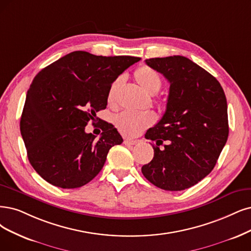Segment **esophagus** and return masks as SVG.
<instances>
[{"label": "esophagus", "mask_w": 251, "mask_h": 251, "mask_svg": "<svg viewBox=\"0 0 251 251\" xmlns=\"http://www.w3.org/2000/svg\"><path fill=\"white\" fill-rule=\"evenodd\" d=\"M137 144L136 140H132V138H126L124 140V145L125 146H134Z\"/></svg>", "instance_id": "1"}]
</instances>
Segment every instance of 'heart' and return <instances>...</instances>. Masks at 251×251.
<instances>
[{
    "mask_svg": "<svg viewBox=\"0 0 251 251\" xmlns=\"http://www.w3.org/2000/svg\"><path fill=\"white\" fill-rule=\"evenodd\" d=\"M134 79L141 89L148 95H155L162 86V78L160 74L149 66H141L134 71ZM122 79L120 77L115 79L107 91V102L110 105H115L117 94L121 87ZM155 117L147 111H123L116 116L114 122L118 130L125 136H136L141 134L146 128L152 125Z\"/></svg>",
    "mask_w": 251,
    "mask_h": 251,
    "instance_id": "1",
    "label": "heart"
}]
</instances>
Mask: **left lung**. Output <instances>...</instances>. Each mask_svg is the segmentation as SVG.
<instances>
[{
  "instance_id": "8db88e82",
  "label": "left lung",
  "mask_w": 251,
  "mask_h": 251,
  "mask_svg": "<svg viewBox=\"0 0 251 251\" xmlns=\"http://www.w3.org/2000/svg\"><path fill=\"white\" fill-rule=\"evenodd\" d=\"M170 82L165 113L145 134L154 157L142 173L169 191L189 188L208 176L228 136L227 104L219 81L182 55L146 60Z\"/></svg>"
}]
</instances>
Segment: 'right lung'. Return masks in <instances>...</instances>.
<instances>
[{"label":"right lung","mask_w":251,"mask_h":251,"mask_svg":"<svg viewBox=\"0 0 251 251\" xmlns=\"http://www.w3.org/2000/svg\"><path fill=\"white\" fill-rule=\"evenodd\" d=\"M130 55L103 57L77 50L42 69L33 79L21 118L27 158L53 186L78 188L103 168L111 147L122 136L105 121L99 138L85 131L89 121L107 105V91L129 66ZM100 121V119H99Z\"/></svg>","instance_id":"add662e5"}]
</instances>
